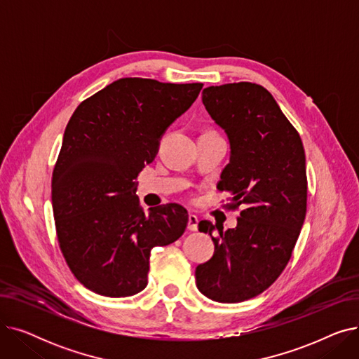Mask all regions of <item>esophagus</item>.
Listing matches in <instances>:
<instances>
[{"label": "esophagus", "mask_w": 359, "mask_h": 359, "mask_svg": "<svg viewBox=\"0 0 359 359\" xmlns=\"http://www.w3.org/2000/svg\"><path fill=\"white\" fill-rule=\"evenodd\" d=\"M187 230L189 231H196L198 230V217L191 214L189 218H187Z\"/></svg>", "instance_id": "1"}]
</instances>
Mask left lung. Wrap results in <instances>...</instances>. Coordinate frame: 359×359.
Here are the masks:
<instances>
[{
  "label": "left lung",
  "mask_w": 359,
  "mask_h": 359,
  "mask_svg": "<svg viewBox=\"0 0 359 359\" xmlns=\"http://www.w3.org/2000/svg\"><path fill=\"white\" fill-rule=\"evenodd\" d=\"M202 102L230 141L218 189L238 210L237 227L199 222L215 244L195 271L196 287L218 303H241L268 290L288 265L307 212L303 141L272 94L255 83L211 86ZM217 226L218 236L212 231Z\"/></svg>",
  "instance_id": "1"
}]
</instances>
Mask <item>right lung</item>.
<instances>
[{
    "instance_id": "right-lung-1",
    "label": "right lung",
    "mask_w": 359,
    "mask_h": 359,
    "mask_svg": "<svg viewBox=\"0 0 359 359\" xmlns=\"http://www.w3.org/2000/svg\"><path fill=\"white\" fill-rule=\"evenodd\" d=\"M202 86L121 79L72 113L52 173V206L67 265L90 291L138 294L148 282L151 249L184 233L189 217L183 206L144 212L137 177Z\"/></svg>"
}]
</instances>
